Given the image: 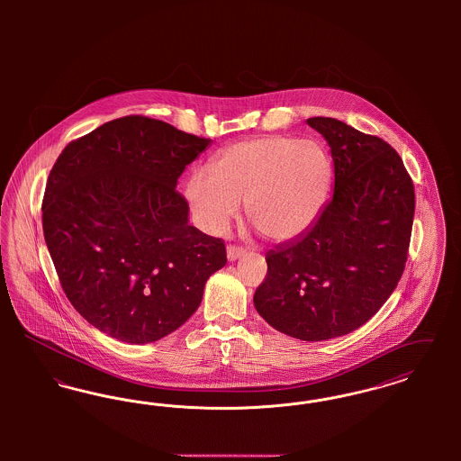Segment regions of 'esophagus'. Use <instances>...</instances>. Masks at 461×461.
Wrapping results in <instances>:
<instances>
[{"label": "esophagus", "mask_w": 461, "mask_h": 461, "mask_svg": "<svg viewBox=\"0 0 461 461\" xmlns=\"http://www.w3.org/2000/svg\"><path fill=\"white\" fill-rule=\"evenodd\" d=\"M243 254H245V250L240 249V247H235V245H228V249H226V256H228V261H230V263L240 259Z\"/></svg>", "instance_id": "esophagus-1"}]
</instances>
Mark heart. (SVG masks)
<instances>
[{"instance_id":"obj_1","label":"heart","mask_w":461,"mask_h":461,"mask_svg":"<svg viewBox=\"0 0 461 461\" xmlns=\"http://www.w3.org/2000/svg\"><path fill=\"white\" fill-rule=\"evenodd\" d=\"M212 169H198L186 183L198 224L220 235L247 202L249 222L271 241L306 233L327 203L333 177L318 143L284 134L239 141L214 158Z\"/></svg>"}]
</instances>
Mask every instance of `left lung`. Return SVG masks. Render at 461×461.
<instances>
[{"label": "left lung", "mask_w": 461, "mask_h": 461, "mask_svg": "<svg viewBox=\"0 0 461 461\" xmlns=\"http://www.w3.org/2000/svg\"><path fill=\"white\" fill-rule=\"evenodd\" d=\"M307 124L331 150L333 195L304 235L266 254L254 306L273 329L318 342L359 329L394 292L408 259L415 188L382 138L331 117Z\"/></svg>", "instance_id": "1"}]
</instances>
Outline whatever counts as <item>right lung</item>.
Masks as SVG:
<instances>
[{"instance_id": "add662e5", "label": "right lung", "mask_w": 461, "mask_h": 461, "mask_svg": "<svg viewBox=\"0 0 461 461\" xmlns=\"http://www.w3.org/2000/svg\"><path fill=\"white\" fill-rule=\"evenodd\" d=\"M209 143L126 115L59 155L44 190V240L67 299L95 329L149 344L197 311L226 247L188 222L176 185Z\"/></svg>"}]
</instances>
